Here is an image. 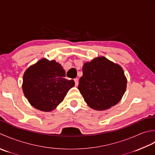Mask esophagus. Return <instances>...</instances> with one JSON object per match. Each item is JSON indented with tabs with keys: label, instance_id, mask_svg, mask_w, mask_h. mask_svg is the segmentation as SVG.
Segmentation results:
<instances>
[{
	"label": "esophagus",
	"instance_id": "34e87169",
	"mask_svg": "<svg viewBox=\"0 0 155 155\" xmlns=\"http://www.w3.org/2000/svg\"><path fill=\"white\" fill-rule=\"evenodd\" d=\"M74 81H75V85L77 86L78 85V84H79L78 79V78H75V79H74Z\"/></svg>",
	"mask_w": 155,
	"mask_h": 155
}]
</instances>
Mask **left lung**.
Wrapping results in <instances>:
<instances>
[{
	"mask_svg": "<svg viewBox=\"0 0 155 155\" xmlns=\"http://www.w3.org/2000/svg\"><path fill=\"white\" fill-rule=\"evenodd\" d=\"M82 71L78 90L90 108L105 110L119 102L127 83L120 66L101 57L85 63Z\"/></svg>",
	"mask_w": 155,
	"mask_h": 155,
	"instance_id": "obj_1",
	"label": "left lung"
}]
</instances>
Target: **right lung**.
<instances>
[{
	"instance_id": "right-lung-1",
	"label": "right lung",
	"mask_w": 155,
	"mask_h": 155,
	"mask_svg": "<svg viewBox=\"0 0 155 155\" xmlns=\"http://www.w3.org/2000/svg\"><path fill=\"white\" fill-rule=\"evenodd\" d=\"M65 77V70L54 60H40L25 72L23 83L25 96L35 108L44 112L51 111L74 86V81L68 80Z\"/></svg>"
}]
</instances>
